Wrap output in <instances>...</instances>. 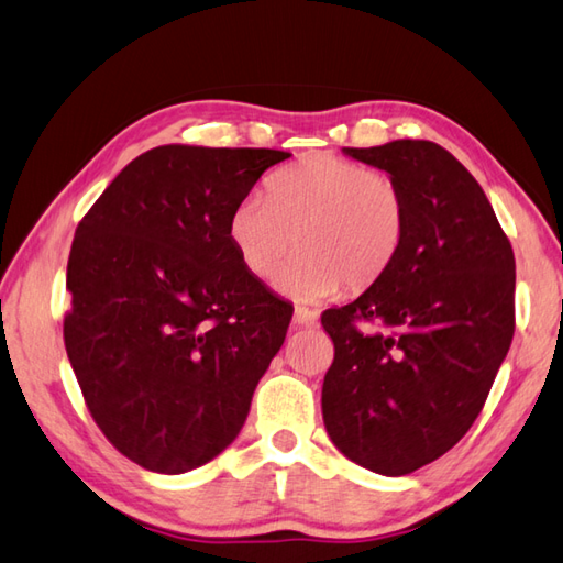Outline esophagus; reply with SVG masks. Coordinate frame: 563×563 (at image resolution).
<instances>
[{
  "mask_svg": "<svg viewBox=\"0 0 563 563\" xmlns=\"http://www.w3.org/2000/svg\"><path fill=\"white\" fill-rule=\"evenodd\" d=\"M292 324L295 327H314L317 324V312L307 310V307H295Z\"/></svg>",
  "mask_w": 563,
  "mask_h": 563,
  "instance_id": "obj_1",
  "label": "esophagus"
}]
</instances>
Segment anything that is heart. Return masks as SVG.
Listing matches in <instances>:
<instances>
[{
  "mask_svg": "<svg viewBox=\"0 0 563 563\" xmlns=\"http://www.w3.org/2000/svg\"><path fill=\"white\" fill-rule=\"evenodd\" d=\"M227 234L256 280H271L297 244L302 253L280 285L295 300L319 302L388 273L407 234V205L388 175L317 153L275 175L266 195H246Z\"/></svg>",
  "mask_w": 563,
  "mask_h": 563,
  "instance_id": "obj_1",
  "label": "heart"
}]
</instances>
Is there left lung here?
<instances>
[{"label":"left lung","instance_id":"1","mask_svg":"<svg viewBox=\"0 0 563 563\" xmlns=\"http://www.w3.org/2000/svg\"><path fill=\"white\" fill-rule=\"evenodd\" d=\"M344 153L398 183L407 234L383 278L322 314L334 341L322 417L346 459L405 476L446 454L483 410L515 334V256L446 148L400 139ZM358 321L384 329L368 335Z\"/></svg>","mask_w":563,"mask_h":563}]
</instances>
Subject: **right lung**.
<instances>
[{
  "mask_svg": "<svg viewBox=\"0 0 563 563\" xmlns=\"http://www.w3.org/2000/svg\"><path fill=\"white\" fill-rule=\"evenodd\" d=\"M273 148H151L77 224L63 336L97 427L156 473L212 461L246 422L292 307L241 266L227 224Z\"/></svg>",
  "mask_w": 563,
  "mask_h": 563,
  "instance_id": "right-lung-1",
  "label": "right lung"
}]
</instances>
